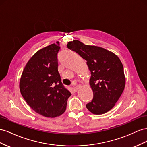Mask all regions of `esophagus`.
<instances>
[{"instance_id": "34e87169", "label": "esophagus", "mask_w": 147, "mask_h": 147, "mask_svg": "<svg viewBox=\"0 0 147 147\" xmlns=\"http://www.w3.org/2000/svg\"><path fill=\"white\" fill-rule=\"evenodd\" d=\"M81 87V84H78V85H77L76 87H74V90L75 91H77V90H78V89H80Z\"/></svg>"}]
</instances>
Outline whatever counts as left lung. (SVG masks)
Instances as JSON below:
<instances>
[{"instance_id": "left-lung-1", "label": "left lung", "mask_w": 147, "mask_h": 147, "mask_svg": "<svg viewBox=\"0 0 147 147\" xmlns=\"http://www.w3.org/2000/svg\"><path fill=\"white\" fill-rule=\"evenodd\" d=\"M67 47L86 60L90 71L89 84L94 97L86 105L94 115H102L114 107L123 92L125 78L122 63L113 52L78 40L69 42Z\"/></svg>"}]
</instances>
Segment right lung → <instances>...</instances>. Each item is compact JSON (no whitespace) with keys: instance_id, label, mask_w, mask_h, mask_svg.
<instances>
[{"instance_id":"obj_1","label":"right lung","mask_w":147,"mask_h":147,"mask_svg":"<svg viewBox=\"0 0 147 147\" xmlns=\"http://www.w3.org/2000/svg\"><path fill=\"white\" fill-rule=\"evenodd\" d=\"M59 42L36 52L25 66L20 80V90L33 110L47 118L63 113L71 95L63 85L58 71Z\"/></svg>"}]
</instances>
